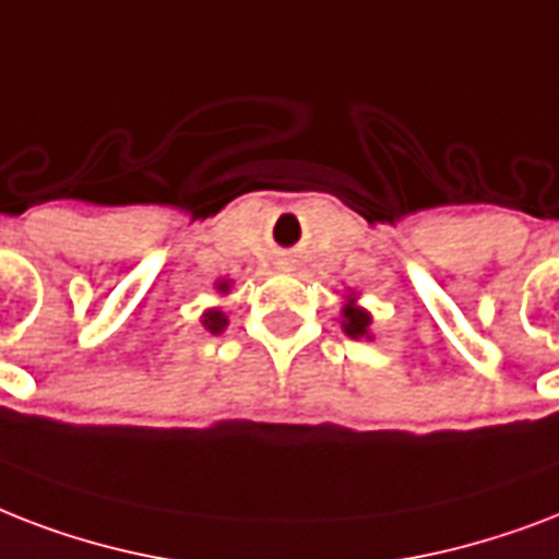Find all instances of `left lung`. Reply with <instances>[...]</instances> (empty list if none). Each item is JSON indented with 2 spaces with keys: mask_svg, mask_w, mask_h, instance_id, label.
<instances>
[{
  "mask_svg": "<svg viewBox=\"0 0 559 559\" xmlns=\"http://www.w3.org/2000/svg\"><path fill=\"white\" fill-rule=\"evenodd\" d=\"M341 326H344V332H347L349 338H370V311H365L358 306L356 294H349Z\"/></svg>",
  "mask_w": 559,
  "mask_h": 559,
  "instance_id": "obj_1",
  "label": "left lung"
}]
</instances>
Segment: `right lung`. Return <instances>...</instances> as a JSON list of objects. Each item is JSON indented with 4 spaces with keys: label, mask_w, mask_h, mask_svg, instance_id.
Segmentation results:
<instances>
[{
    "label": "right lung",
    "mask_w": 559,
    "mask_h": 559,
    "mask_svg": "<svg viewBox=\"0 0 559 559\" xmlns=\"http://www.w3.org/2000/svg\"><path fill=\"white\" fill-rule=\"evenodd\" d=\"M215 288H218L221 294H227L230 292V283L227 280H221V283H215ZM203 329H210L212 335H218V332H224V326H227V314L221 309H210V311H203V318H201Z\"/></svg>",
    "instance_id": "1"
}]
</instances>
